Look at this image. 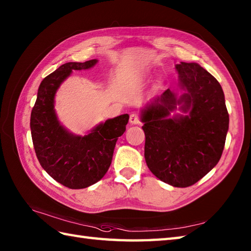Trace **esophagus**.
<instances>
[{"mask_svg":"<svg viewBox=\"0 0 251 251\" xmlns=\"http://www.w3.org/2000/svg\"><path fill=\"white\" fill-rule=\"evenodd\" d=\"M129 123L131 125H139L141 121L139 119V116H138V114L136 113H131L130 116H129Z\"/></svg>","mask_w":251,"mask_h":251,"instance_id":"34e87169","label":"esophagus"}]
</instances>
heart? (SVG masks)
I'll list each match as a JSON object with an SVG mask.
<instances>
[{"instance_id": "obj_1", "label": "heart", "mask_w": 251, "mask_h": 251, "mask_svg": "<svg viewBox=\"0 0 251 251\" xmlns=\"http://www.w3.org/2000/svg\"><path fill=\"white\" fill-rule=\"evenodd\" d=\"M161 86H162V83H161V82L156 84V87H157V88H158V87H161Z\"/></svg>"}]
</instances>
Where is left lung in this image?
I'll return each mask as SVG.
<instances>
[{"instance_id":"8db88e82","label":"left lung","mask_w":251,"mask_h":251,"mask_svg":"<svg viewBox=\"0 0 251 251\" xmlns=\"http://www.w3.org/2000/svg\"><path fill=\"white\" fill-rule=\"evenodd\" d=\"M178 96L167 89L140 112L145 158L151 173L176 188L196 183L219 162L228 113L219 82L195 62L176 65ZM176 109L180 114L171 113Z\"/></svg>"}]
</instances>
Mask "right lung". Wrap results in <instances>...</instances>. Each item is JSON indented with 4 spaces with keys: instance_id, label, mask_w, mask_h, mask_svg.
Here are the masks:
<instances>
[{
    "instance_id": "obj_1",
    "label": "right lung",
    "mask_w": 251,
    "mask_h": 251,
    "mask_svg": "<svg viewBox=\"0 0 251 251\" xmlns=\"http://www.w3.org/2000/svg\"><path fill=\"white\" fill-rule=\"evenodd\" d=\"M98 62H67L41 82L31 112L33 147L41 166L57 182L70 189H84L102 179L113 157L116 141L124 134L129 115L99 123L84 136L74 135L60 124L55 96L74 70H87Z\"/></svg>"
}]
</instances>
